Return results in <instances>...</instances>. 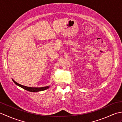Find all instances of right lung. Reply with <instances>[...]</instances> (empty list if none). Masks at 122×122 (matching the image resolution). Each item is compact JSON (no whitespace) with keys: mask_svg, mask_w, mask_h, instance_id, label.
Wrapping results in <instances>:
<instances>
[{"mask_svg":"<svg viewBox=\"0 0 122 122\" xmlns=\"http://www.w3.org/2000/svg\"><path fill=\"white\" fill-rule=\"evenodd\" d=\"M13 82H14L18 86H19L20 87H22V89H24L25 90L28 91L29 92H39V91H42L46 90V89H48L49 88V86H45V87H28L26 86H24V85H22L20 84L19 83H18L17 82L15 81L14 80L12 79Z\"/></svg>","mask_w":122,"mask_h":122,"instance_id":"right-lung-1","label":"right lung"}]
</instances>
